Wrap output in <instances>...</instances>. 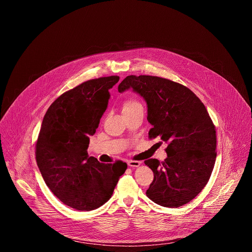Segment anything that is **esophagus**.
Returning a JSON list of instances; mask_svg holds the SVG:
<instances>
[{
	"label": "esophagus",
	"instance_id": "obj_1",
	"mask_svg": "<svg viewBox=\"0 0 252 252\" xmlns=\"http://www.w3.org/2000/svg\"><path fill=\"white\" fill-rule=\"evenodd\" d=\"M140 161H137V160H127V165L130 166V167H137L140 165Z\"/></svg>",
	"mask_w": 252,
	"mask_h": 252
}]
</instances>
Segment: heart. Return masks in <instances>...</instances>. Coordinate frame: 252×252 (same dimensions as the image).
Segmentation results:
<instances>
[{
    "instance_id": "b5f03b06",
    "label": "heart",
    "mask_w": 252,
    "mask_h": 252,
    "mask_svg": "<svg viewBox=\"0 0 252 252\" xmlns=\"http://www.w3.org/2000/svg\"><path fill=\"white\" fill-rule=\"evenodd\" d=\"M141 106V104L134 99H127L124 103V109H132V107Z\"/></svg>"
}]
</instances>
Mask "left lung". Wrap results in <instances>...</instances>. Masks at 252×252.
<instances>
[{"label":"left lung","instance_id":"obj_1","mask_svg":"<svg viewBox=\"0 0 252 252\" xmlns=\"http://www.w3.org/2000/svg\"><path fill=\"white\" fill-rule=\"evenodd\" d=\"M129 89L145 98L149 137L168 142L167 158L145 163L154 171L147 195L164 207L192 200L206 186L217 158L215 126L201 100L187 87L154 76H128L119 92Z\"/></svg>","mask_w":252,"mask_h":252}]
</instances>
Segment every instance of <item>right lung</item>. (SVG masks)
<instances>
[{"label": "right lung", "mask_w": 252, "mask_h": 252, "mask_svg": "<svg viewBox=\"0 0 252 252\" xmlns=\"http://www.w3.org/2000/svg\"><path fill=\"white\" fill-rule=\"evenodd\" d=\"M120 80L87 81L60 95L48 109L35 145V159L46 185L65 205L90 211L104 204L127 167L121 160L100 163L89 157L94 135Z\"/></svg>", "instance_id": "add662e5"}]
</instances>
